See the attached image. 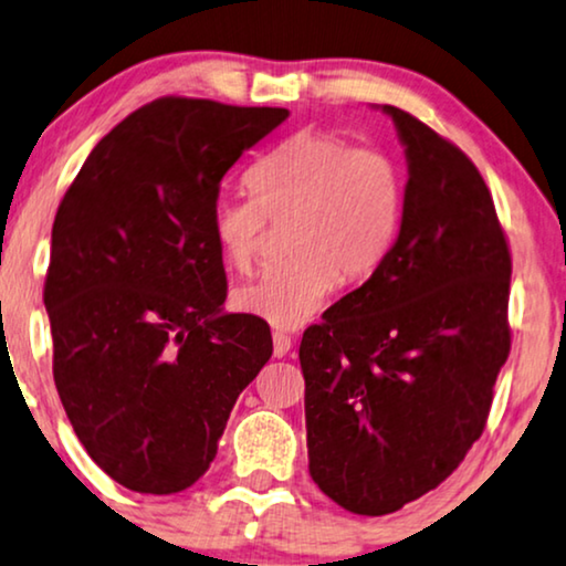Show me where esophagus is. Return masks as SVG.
Instances as JSON below:
<instances>
[{"instance_id": "esophagus-1", "label": "esophagus", "mask_w": 566, "mask_h": 566, "mask_svg": "<svg viewBox=\"0 0 566 566\" xmlns=\"http://www.w3.org/2000/svg\"><path fill=\"white\" fill-rule=\"evenodd\" d=\"M274 357H284L292 349V338L284 331H274Z\"/></svg>"}]
</instances>
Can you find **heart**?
<instances>
[{
  "instance_id": "heart-1",
  "label": "heart",
  "mask_w": 566,
  "mask_h": 566,
  "mask_svg": "<svg viewBox=\"0 0 566 566\" xmlns=\"http://www.w3.org/2000/svg\"><path fill=\"white\" fill-rule=\"evenodd\" d=\"M253 196H217L209 228L230 269H253L269 220H287L290 253L235 292L243 313L295 328L321 311L338 274L357 282L378 269L401 214V178L378 149L328 132H300L248 172Z\"/></svg>"
}]
</instances>
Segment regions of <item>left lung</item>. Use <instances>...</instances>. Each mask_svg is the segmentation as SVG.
Segmentation results:
<instances>
[{
  "label": "left lung",
  "mask_w": 566,
  "mask_h": 566,
  "mask_svg": "<svg viewBox=\"0 0 566 566\" xmlns=\"http://www.w3.org/2000/svg\"><path fill=\"white\" fill-rule=\"evenodd\" d=\"M409 180L396 243L300 344L311 476L357 515L440 486L484 432L510 354V248L453 142L396 105Z\"/></svg>",
  "instance_id": "obj_1"
}]
</instances>
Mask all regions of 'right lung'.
<instances>
[{
  "instance_id": "1",
  "label": "right lung",
  "mask_w": 566,
  "mask_h": 566,
  "mask_svg": "<svg viewBox=\"0 0 566 566\" xmlns=\"http://www.w3.org/2000/svg\"><path fill=\"white\" fill-rule=\"evenodd\" d=\"M287 116L160 97L97 142L59 205L43 287L54 382L87 455L132 492L205 476L274 349L266 321L222 311L209 209L224 172Z\"/></svg>"
}]
</instances>
